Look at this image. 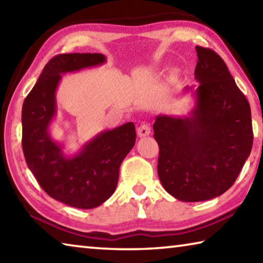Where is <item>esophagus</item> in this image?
<instances>
[{
    "instance_id": "obj_1",
    "label": "esophagus",
    "mask_w": 263,
    "mask_h": 263,
    "mask_svg": "<svg viewBox=\"0 0 263 263\" xmlns=\"http://www.w3.org/2000/svg\"><path fill=\"white\" fill-rule=\"evenodd\" d=\"M137 133L140 138L149 136L151 135V127H149L148 124H142V125H140L139 127H138Z\"/></svg>"
}]
</instances>
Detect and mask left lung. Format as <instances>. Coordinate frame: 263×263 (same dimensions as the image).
Listing matches in <instances>:
<instances>
[{
    "label": "left lung",
    "mask_w": 263,
    "mask_h": 263,
    "mask_svg": "<svg viewBox=\"0 0 263 263\" xmlns=\"http://www.w3.org/2000/svg\"><path fill=\"white\" fill-rule=\"evenodd\" d=\"M198 86L185 116L159 115L153 124L164 190L182 202L218 197L237 180L253 146L251 106L216 52L196 46Z\"/></svg>",
    "instance_id": "obj_1"
}]
</instances>
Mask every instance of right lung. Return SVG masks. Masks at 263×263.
Wrapping results in <instances>:
<instances>
[{
    "mask_svg": "<svg viewBox=\"0 0 263 263\" xmlns=\"http://www.w3.org/2000/svg\"><path fill=\"white\" fill-rule=\"evenodd\" d=\"M105 61L100 53L55 55L44 67L22 108V146L29 169L48 196L78 209H94L111 197L123 160L136 144L132 122L100 132L72 155L51 137L62 74L97 67Z\"/></svg>",
    "mask_w": 263,
    "mask_h": 263,
    "instance_id": "obj_1",
    "label": "right lung"
}]
</instances>
